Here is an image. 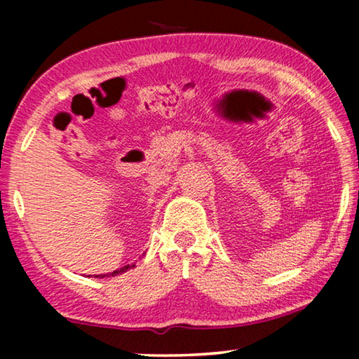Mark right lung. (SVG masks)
<instances>
[{"instance_id":"1","label":"right lung","mask_w":359,"mask_h":359,"mask_svg":"<svg viewBox=\"0 0 359 359\" xmlns=\"http://www.w3.org/2000/svg\"><path fill=\"white\" fill-rule=\"evenodd\" d=\"M135 264H126V266H122V268H119V269H116V271H112V273H109V274H100V276H95V278H109V276H117V274H122V273H126V271H129V269H132L134 268Z\"/></svg>"}]
</instances>
